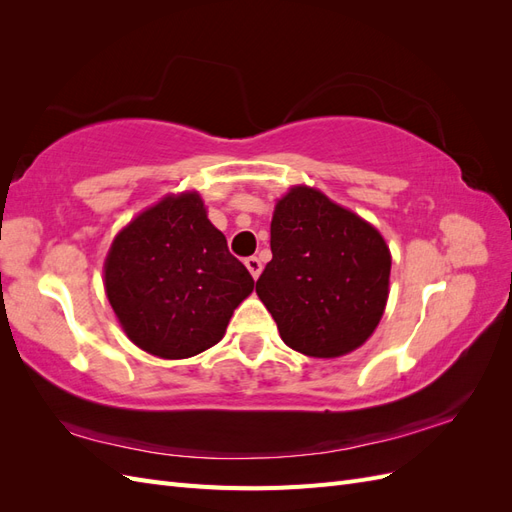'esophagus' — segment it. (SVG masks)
I'll use <instances>...</instances> for the list:
<instances>
[{
    "mask_svg": "<svg viewBox=\"0 0 512 512\" xmlns=\"http://www.w3.org/2000/svg\"><path fill=\"white\" fill-rule=\"evenodd\" d=\"M245 267H247V271L252 273L254 280H258V275L262 271V262L256 256H250V258H245Z\"/></svg>",
    "mask_w": 512,
    "mask_h": 512,
    "instance_id": "1",
    "label": "esophagus"
}]
</instances>
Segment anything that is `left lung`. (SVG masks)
<instances>
[{
	"instance_id": "left-lung-1",
	"label": "left lung",
	"mask_w": 512,
	"mask_h": 512,
	"mask_svg": "<svg viewBox=\"0 0 512 512\" xmlns=\"http://www.w3.org/2000/svg\"><path fill=\"white\" fill-rule=\"evenodd\" d=\"M271 252L256 292L284 344L335 359L363 346L389 299L391 252L380 232L322 192L294 185L277 200Z\"/></svg>"
}]
</instances>
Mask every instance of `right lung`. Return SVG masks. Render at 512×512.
Returning a JSON list of instances; mask_svg holds the SVG:
<instances>
[{
    "label": "right lung",
    "mask_w": 512,
    "mask_h": 512,
    "mask_svg": "<svg viewBox=\"0 0 512 512\" xmlns=\"http://www.w3.org/2000/svg\"><path fill=\"white\" fill-rule=\"evenodd\" d=\"M104 286L138 348L188 359L220 342L254 280L209 222L203 198L183 192L119 232L104 262Z\"/></svg>",
    "instance_id": "1"
}]
</instances>
